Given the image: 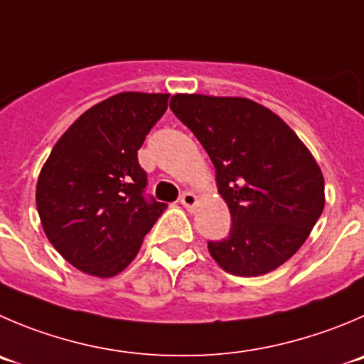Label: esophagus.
Returning <instances> with one entry per match:
<instances>
[{
    "label": "esophagus",
    "mask_w": 364,
    "mask_h": 364,
    "mask_svg": "<svg viewBox=\"0 0 364 364\" xmlns=\"http://www.w3.org/2000/svg\"><path fill=\"white\" fill-rule=\"evenodd\" d=\"M180 203H182V205H184L188 210H193V209H195L196 203H198V198H196L195 193L188 191V193H184V195L180 196Z\"/></svg>",
    "instance_id": "1"
}]
</instances>
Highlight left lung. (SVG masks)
Here are the masks:
<instances>
[{"label":"left lung","mask_w":364,"mask_h":364,"mask_svg":"<svg viewBox=\"0 0 364 364\" xmlns=\"http://www.w3.org/2000/svg\"><path fill=\"white\" fill-rule=\"evenodd\" d=\"M169 107L205 148L230 210V234L209 241V254L232 275L279 268L302 247L325 205L323 175L311 151L252 100L175 95Z\"/></svg>","instance_id":"obj_1"}]
</instances>
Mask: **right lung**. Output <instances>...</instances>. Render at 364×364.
Instances as JSON below:
<instances>
[{"mask_svg": "<svg viewBox=\"0 0 364 364\" xmlns=\"http://www.w3.org/2000/svg\"><path fill=\"white\" fill-rule=\"evenodd\" d=\"M169 95L119 92L85 110L57 141L37 180L41 223L58 254L89 275L114 277L139 252L166 203L144 196L137 150Z\"/></svg>", "mask_w": 364, "mask_h": 364, "instance_id": "right-lung-1", "label": "right lung"}]
</instances>
